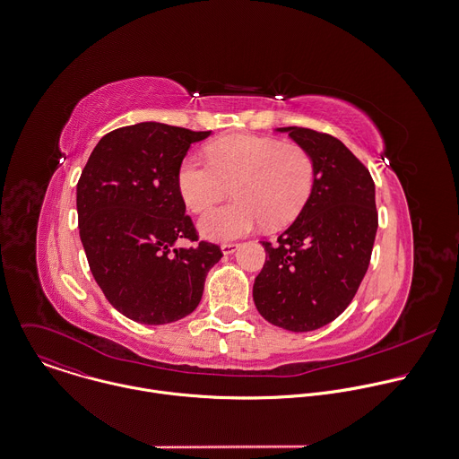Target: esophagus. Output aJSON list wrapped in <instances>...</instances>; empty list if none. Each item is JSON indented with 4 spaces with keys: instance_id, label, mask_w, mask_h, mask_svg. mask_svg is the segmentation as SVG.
I'll return each instance as SVG.
<instances>
[{
    "instance_id": "34e87169",
    "label": "esophagus",
    "mask_w": 459,
    "mask_h": 459,
    "mask_svg": "<svg viewBox=\"0 0 459 459\" xmlns=\"http://www.w3.org/2000/svg\"><path fill=\"white\" fill-rule=\"evenodd\" d=\"M238 248H239L238 243H223V245H221V252H223V254H234Z\"/></svg>"
}]
</instances>
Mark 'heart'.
<instances>
[{"mask_svg": "<svg viewBox=\"0 0 459 459\" xmlns=\"http://www.w3.org/2000/svg\"><path fill=\"white\" fill-rule=\"evenodd\" d=\"M316 180L311 152L300 143L236 134L207 146V160L187 155L177 184L193 212H205L230 189L236 200L211 211L200 230L214 241H230L261 225L279 229L307 205Z\"/></svg>", "mask_w": 459, "mask_h": 459, "instance_id": "heart-1", "label": "heart"}]
</instances>
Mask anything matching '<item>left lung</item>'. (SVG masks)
<instances>
[{"label":"left lung","mask_w":459,"mask_h":459,"mask_svg":"<svg viewBox=\"0 0 459 459\" xmlns=\"http://www.w3.org/2000/svg\"><path fill=\"white\" fill-rule=\"evenodd\" d=\"M316 166L313 195L299 218L263 241L266 261L254 282V302L270 324L307 333L336 320L368 270L379 225L368 168L334 135L284 126Z\"/></svg>","instance_id":"8db88e82"}]
</instances>
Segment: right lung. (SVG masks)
I'll use <instances>...</instances> for the list:
<instances>
[{"instance_id":"right-lung-1","label":"right lung","mask_w":459,"mask_h":459,"mask_svg":"<svg viewBox=\"0 0 459 459\" xmlns=\"http://www.w3.org/2000/svg\"><path fill=\"white\" fill-rule=\"evenodd\" d=\"M209 134L153 121L121 126L100 139L82 169L76 211L91 273L134 322L160 325L193 313L223 255L198 241L177 184L189 146ZM180 240L197 245L180 249Z\"/></svg>"}]
</instances>
